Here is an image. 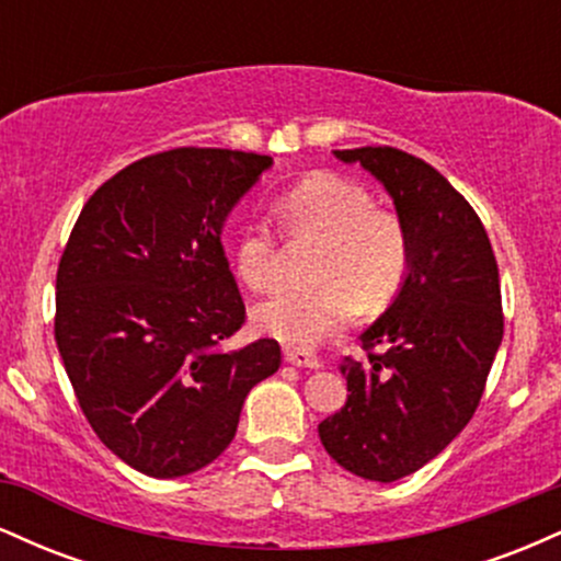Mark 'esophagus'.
Here are the masks:
<instances>
[{"label":"esophagus","mask_w":561,"mask_h":561,"mask_svg":"<svg viewBox=\"0 0 561 561\" xmlns=\"http://www.w3.org/2000/svg\"><path fill=\"white\" fill-rule=\"evenodd\" d=\"M285 362L289 366H300V369H319L317 356H313L311 351H306V347H298V345H285Z\"/></svg>","instance_id":"1"}]
</instances>
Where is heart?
<instances>
[{
    "label": "heart",
    "instance_id": "b5f03b06",
    "mask_svg": "<svg viewBox=\"0 0 561 561\" xmlns=\"http://www.w3.org/2000/svg\"><path fill=\"white\" fill-rule=\"evenodd\" d=\"M287 231L298 240H319L311 287H285L253 308L261 332L311 343L319 334L369 311L390 306L411 274V234L403 218L377 208L362 184L337 173H311L276 203ZM237 276L255 293L285 276V248L266 221L244 224L234 242Z\"/></svg>",
    "mask_w": 561,
    "mask_h": 561
}]
</instances>
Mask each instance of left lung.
Here are the masks:
<instances>
[{"label":"left lung","mask_w":561,"mask_h":561,"mask_svg":"<svg viewBox=\"0 0 561 561\" xmlns=\"http://www.w3.org/2000/svg\"><path fill=\"white\" fill-rule=\"evenodd\" d=\"M371 171L411 234V274L347 358V403L321 446L364 480L392 482L435 459L478 411L504 337L499 263L480 216L440 171L398 147L337 150Z\"/></svg>","instance_id":"1"}]
</instances>
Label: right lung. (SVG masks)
Wrapping results in <instances>:
<instances>
[{
    "label": "right lung",
    "mask_w": 561,
    "mask_h": 561,
    "mask_svg": "<svg viewBox=\"0 0 561 561\" xmlns=\"http://www.w3.org/2000/svg\"><path fill=\"white\" fill-rule=\"evenodd\" d=\"M268 156L173 147L128 163L87 199L55 295V340L76 401L118 459L182 478L218 459L248 392L282 364L276 340L224 351L244 300L224 218Z\"/></svg>",
    "instance_id": "right-lung-1"
}]
</instances>
